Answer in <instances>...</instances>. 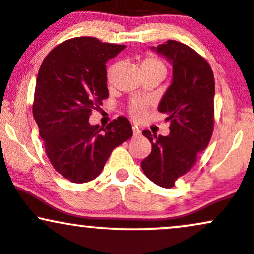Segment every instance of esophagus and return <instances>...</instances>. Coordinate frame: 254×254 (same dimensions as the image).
<instances>
[{
	"mask_svg": "<svg viewBox=\"0 0 254 254\" xmlns=\"http://www.w3.org/2000/svg\"><path fill=\"white\" fill-rule=\"evenodd\" d=\"M132 132H133V135L137 136V135H140V133H141V130L138 129L137 127H132Z\"/></svg>",
	"mask_w": 254,
	"mask_h": 254,
	"instance_id": "obj_1",
	"label": "esophagus"
}]
</instances>
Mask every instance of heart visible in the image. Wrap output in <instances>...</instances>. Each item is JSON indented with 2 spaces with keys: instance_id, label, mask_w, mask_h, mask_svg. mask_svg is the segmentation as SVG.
I'll return each instance as SVG.
<instances>
[{
  "instance_id": "1",
  "label": "heart",
  "mask_w": 254,
  "mask_h": 254,
  "mask_svg": "<svg viewBox=\"0 0 254 254\" xmlns=\"http://www.w3.org/2000/svg\"><path fill=\"white\" fill-rule=\"evenodd\" d=\"M116 67H117V66L113 65L112 67L108 69V72H107L108 80L112 78L113 72H114V69H116ZM142 68H161V69H165V66H164V64L161 63V61L159 60L158 58L147 57L146 59H143V61H142L141 69ZM130 111H131V113L133 114V116L140 117L144 113V111H146V104H143V102H135V104H132L131 107H130Z\"/></svg>"
}]
</instances>
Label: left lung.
Returning <instances> with one entry per match:
<instances>
[{
  "label": "left lung",
  "mask_w": 254,
  "mask_h": 254,
  "mask_svg": "<svg viewBox=\"0 0 254 254\" xmlns=\"http://www.w3.org/2000/svg\"><path fill=\"white\" fill-rule=\"evenodd\" d=\"M172 65L171 84L161 97L158 111L170 123L168 136L142 131L152 152L141 168L155 185L171 188L204 152L213 131L214 78L210 65L194 49L169 40L152 47Z\"/></svg>",
  "instance_id": "obj_1"
}]
</instances>
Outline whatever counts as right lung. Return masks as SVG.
I'll list each match as a JSON object with an SVG mask.
<instances>
[{
  "instance_id": "right-lung-1",
  "label": "right lung",
  "mask_w": 254,
  "mask_h": 254,
  "mask_svg": "<svg viewBox=\"0 0 254 254\" xmlns=\"http://www.w3.org/2000/svg\"><path fill=\"white\" fill-rule=\"evenodd\" d=\"M124 48L95 37L72 38L55 47L38 71L33 118L52 165L73 183L96 178L112 150L132 136L125 117L104 130L89 123L108 97L106 63Z\"/></svg>"
}]
</instances>
